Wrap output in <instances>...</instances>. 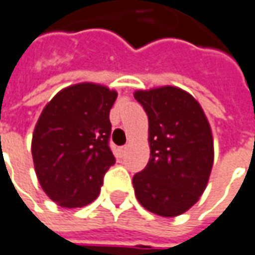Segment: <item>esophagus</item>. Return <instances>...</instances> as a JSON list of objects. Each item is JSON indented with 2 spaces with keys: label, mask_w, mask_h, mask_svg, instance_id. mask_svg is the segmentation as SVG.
I'll return each mask as SVG.
<instances>
[{
  "label": "esophagus",
  "mask_w": 255,
  "mask_h": 255,
  "mask_svg": "<svg viewBox=\"0 0 255 255\" xmlns=\"http://www.w3.org/2000/svg\"><path fill=\"white\" fill-rule=\"evenodd\" d=\"M126 149H128V147H126V145H125V147L119 148V152H121V155H124V153L126 152Z\"/></svg>",
  "instance_id": "esophagus-1"
}]
</instances>
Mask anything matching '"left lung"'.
Segmentation results:
<instances>
[{"mask_svg":"<svg viewBox=\"0 0 255 255\" xmlns=\"http://www.w3.org/2000/svg\"><path fill=\"white\" fill-rule=\"evenodd\" d=\"M134 99L148 115L151 156L133 177L137 200L162 217L191 209L210 177L214 145L200 104L176 86L137 90Z\"/></svg>","mask_w":255,"mask_h":255,"instance_id":"8db88e82","label":"left lung"}]
</instances>
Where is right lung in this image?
Wrapping results in <instances>:
<instances>
[{"instance_id": "obj_1", "label": "right lung", "mask_w": 255, "mask_h": 255, "mask_svg": "<svg viewBox=\"0 0 255 255\" xmlns=\"http://www.w3.org/2000/svg\"><path fill=\"white\" fill-rule=\"evenodd\" d=\"M118 93L97 84L60 90L45 106L31 153L38 181L61 207H82L100 194L104 174L115 163L110 110Z\"/></svg>"}]
</instances>
